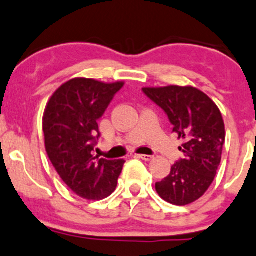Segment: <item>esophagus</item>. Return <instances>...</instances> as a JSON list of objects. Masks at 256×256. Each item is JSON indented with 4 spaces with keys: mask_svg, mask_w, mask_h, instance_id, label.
I'll list each match as a JSON object with an SVG mask.
<instances>
[{
    "mask_svg": "<svg viewBox=\"0 0 256 256\" xmlns=\"http://www.w3.org/2000/svg\"><path fill=\"white\" fill-rule=\"evenodd\" d=\"M135 157L140 158V160H152V156H148V154H136Z\"/></svg>",
    "mask_w": 256,
    "mask_h": 256,
    "instance_id": "obj_1",
    "label": "esophagus"
}]
</instances>
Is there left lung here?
<instances>
[{
	"mask_svg": "<svg viewBox=\"0 0 256 256\" xmlns=\"http://www.w3.org/2000/svg\"><path fill=\"white\" fill-rule=\"evenodd\" d=\"M144 94L168 115L184 158L170 173L156 182V192L166 202L185 206L207 192L217 174L226 140L218 106L207 94L192 86L144 87Z\"/></svg>",
	"mask_w": 256,
	"mask_h": 256,
	"instance_id": "8db88e82",
	"label": "left lung"
}]
</instances>
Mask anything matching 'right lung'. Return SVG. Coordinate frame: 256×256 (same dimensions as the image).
Here are the masks:
<instances>
[{"label":"right lung","mask_w":256,"mask_h":256,"mask_svg":"<svg viewBox=\"0 0 256 256\" xmlns=\"http://www.w3.org/2000/svg\"><path fill=\"white\" fill-rule=\"evenodd\" d=\"M124 84L77 77L61 84L45 106L42 131L48 157L64 184L86 200L112 195L125 163L93 156L98 119Z\"/></svg>","instance_id":"1"}]
</instances>
